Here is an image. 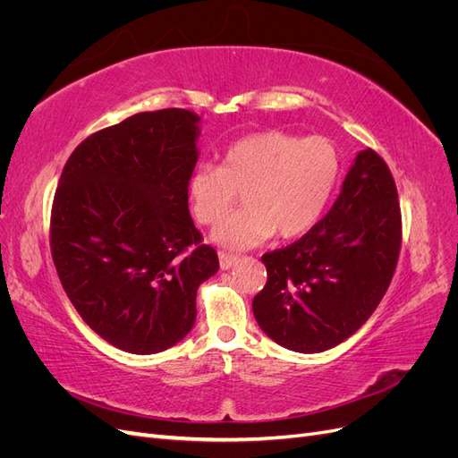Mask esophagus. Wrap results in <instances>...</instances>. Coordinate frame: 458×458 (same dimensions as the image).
<instances>
[{
  "mask_svg": "<svg viewBox=\"0 0 458 458\" xmlns=\"http://www.w3.org/2000/svg\"><path fill=\"white\" fill-rule=\"evenodd\" d=\"M217 256H219V267H221V269H231V267L234 266V263L239 261L237 256L227 254V252H219Z\"/></svg>",
  "mask_w": 458,
  "mask_h": 458,
  "instance_id": "34e87169",
  "label": "esophagus"
}]
</instances>
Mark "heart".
<instances>
[{
    "mask_svg": "<svg viewBox=\"0 0 458 458\" xmlns=\"http://www.w3.org/2000/svg\"><path fill=\"white\" fill-rule=\"evenodd\" d=\"M340 174L338 150L321 135L301 140L286 131H261L229 145L219 168L197 165L187 182L195 219L214 225L243 192L241 213L214 227L212 239L229 250H246L271 239L306 233L332 195Z\"/></svg>",
    "mask_w": 458,
    "mask_h": 458,
    "instance_id": "obj_1",
    "label": "heart"
}]
</instances>
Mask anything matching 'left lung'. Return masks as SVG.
Masks as SVG:
<instances>
[{
  "label": "left lung",
  "mask_w": 458,
  "mask_h": 458,
  "mask_svg": "<svg viewBox=\"0 0 458 458\" xmlns=\"http://www.w3.org/2000/svg\"><path fill=\"white\" fill-rule=\"evenodd\" d=\"M399 248L392 172L372 148L359 150L328 214L300 241L261 256L267 283L252 301L259 328L293 352L335 348L378 308Z\"/></svg>",
  "instance_id": "1"
}]
</instances>
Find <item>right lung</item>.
<instances>
[{"instance_id": "1", "label": "right lung", "mask_w": 458, "mask_h": 458, "mask_svg": "<svg viewBox=\"0 0 458 458\" xmlns=\"http://www.w3.org/2000/svg\"><path fill=\"white\" fill-rule=\"evenodd\" d=\"M200 116L140 113L81 141L51 210V256L80 317L122 352L150 355L183 340L197 290L217 273L189 214Z\"/></svg>"}]
</instances>
